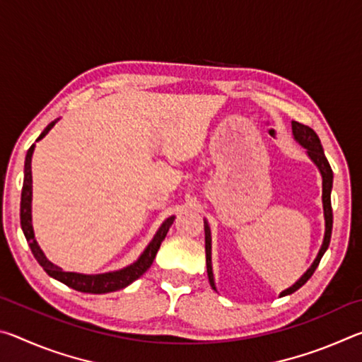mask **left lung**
Here are the masks:
<instances>
[{"mask_svg": "<svg viewBox=\"0 0 362 362\" xmlns=\"http://www.w3.org/2000/svg\"><path fill=\"white\" fill-rule=\"evenodd\" d=\"M292 134L293 139L297 142L306 148V153L311 161H313L320 173L322 175V209H324V220H326V231H324V240H322V246L317 252L315 262L311 263V267L306 269L303 273V276L300 278L296 284L291 286L289 289H286L279 293V297L289 296V293L296 292L300 289L306 281H308L311 276H313L315 269L320 265V262L322 259L324 252H326L330 243V235H332V206H330V192H332V180H334V174L332 169H330V164L327 161L326 155H324L321 140L317 137V134L311 129V127L302 124V122L292 121ZM204 235H206V265H207V276H209V283L212 286V289L216 291V283H214V273H212V260H211V228L207 220H204Z\"/></svg>", "mask_w": 362, "mask_h": 362, "instance_id": "8db88e82", "label": "left lung"}]
</instances>
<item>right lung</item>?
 Segmentation results:
<instances>
[{
    "label": "right lung",
    "mask_w": 362,
    "mask_h": 362,
    "mask_svg": "<svg viewBox=\"0 0 362 362\" xmlns=\"http://www.w3.org/2000/svg\"><path fill=\"white\" fill-rule=\"evenodd\" d=\"M56 121H52L51 124H47L45 131L40 134V137L36 139V142L41 140L46 134L52 129ZM35 144L30 146L25 156V169H23V187H22V198H21V225L22 231L27 238V243L30 249H32V254L36 260H38L42 269L49 274V276L60 281V283L66 284L71 289L86 292V293H107V292H115L119 289H124L126 286H129L134 281L139 279L142 274L151 267L153 260H155L156 252L164 238H166L170 225L174 223V216L166 218L163 225L159 226L156 235L153 236L148 246L142 252V255L132 263V265L118 269V272H110V273H102V274H81V273H73V272H64L62 268L54 265L52 262L46 259V255L42 254L40 249L38 243L35 240V233L32 226V156H33Z\"/></svg>",
    "instance_id": "add662e5"
}]
</instances>
